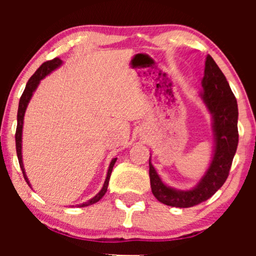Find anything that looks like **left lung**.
<instances>
[{
    "instance_id": "obj_1",
    "label": "left lung",
    "mask_w": 256,
    "mask_h": 256,
    "mask_svg": "<svg viewBox=\"0 0 256 256\" xmlns=\"http://www.w3.org/2000/svg\"><path fill=\"white\" fill-rule=\"evenodd\" d=\"M202 86V98L213 116L216 150L210 168L198 186L188 192H179L166 186L149 160V177L152 195L161 204L172 207H194L212 198L228 179L232 160L238 146V107L236 98L224 73L210 55L206 58Z\"/></svg>"
}]
</instances>
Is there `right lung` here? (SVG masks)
Wrapping results in <instances>:
<instances>
[{
	"instance_id": "obj_1",
	"label": "right lung",
	"mask_w": 256,
	"mask_h": 256,
	"mask_svg": "<svg viewBox=\"0 0 256 256\" xmlns=\"http://www.w3.org/2000/svg\"><path fill=\"white\" fill-rule=\"evenodd\" d=\"M61 62H62V61H61L58 58H52V60L46 61V62H44L42 66H40V68H38L37 71L34 73V76L28 79L24 92H22V98H20V101H19V108H18V125H16V155H18V160H19L20 168H22L26 183H28V185H30V183H28V179L25 174L24 166H22V122H24V114H25L26 107H28V101H30L32 94H34V91L36 90L37 85L40 84V82L42 80V79L46 77V74H49V73H50L52 71H54L55 68H58V67L61 64ZM116 158H113V160H112L110 168H108L107 178H106V182L104 184V188L101 189V192H100L98 195L95 196V198L89 200V201L85 202V204H79V207H86V206L94 204L104 198L106 192H107L108 183H110V173H112V170H113V166H114V164H116Z\"/></svg>"
}]
</instances>
